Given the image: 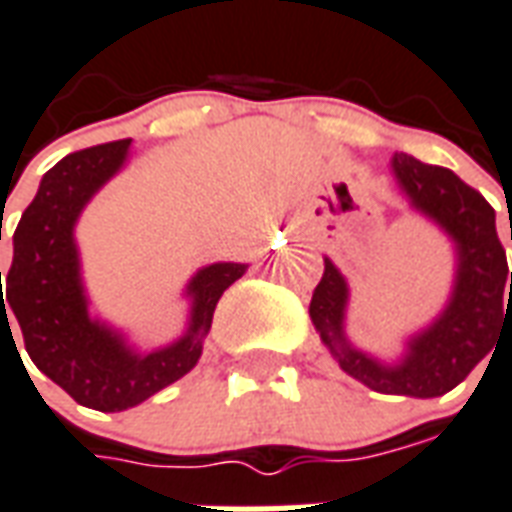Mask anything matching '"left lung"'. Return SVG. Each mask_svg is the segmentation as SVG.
I'll list each match as a JSON object with an SVG mask.
<instances>
[{
    "label": "left lung",
    "instance_id": "8db88e82",
    "mask_svg": "<svg viewBox=\"0 0 512 512\" xmlns=\"http://www.w3.org/2000/svg\"><path fill=\"white\" fill-rule=\"evenodd\" d=\"M391 170L410 206L439 225L456 246V279L448 306L437 320L415 333L401 361L382 363L347 342L344 312L350 287L325 257L320 285L314 287L309 317L344 372L366 388L391 396L434 399L456 388L488 352L507 323L504 304L512 301V271L497 236V214L478 189L439 165L410 154H393Z\"/></svg>",
    "mask_w": 512,
    "mask_h": 512
}]
</instances>
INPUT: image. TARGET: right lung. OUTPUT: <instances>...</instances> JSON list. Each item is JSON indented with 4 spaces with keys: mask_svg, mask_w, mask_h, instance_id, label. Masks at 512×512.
Listing matches in <instances>:
<instances>
[{
    "mask_svg": "<svg viewBox=\"0 0 512 512\" xmlns=\"http://www.w3.org/2000/svg\"><path fill=\"white\" fill-rule=\"evenodd\" d=\"M130 143H100L56 162L15 227L5 293L0 271V331L2 325L10 331L7 320H18L34 366L78 404L100 412L130 410L192 372L217 301L246 271L244 263L200 268L187 285V333L160 350L138 352L111 325L94 320L83 290L75 222L94 192L124 168Z\"/></svg>",
    "mask_w": 512,
    "mask_h": 512,
    "instance_id": "obj_1",
    "label": "right lung"
}]
</instances>
